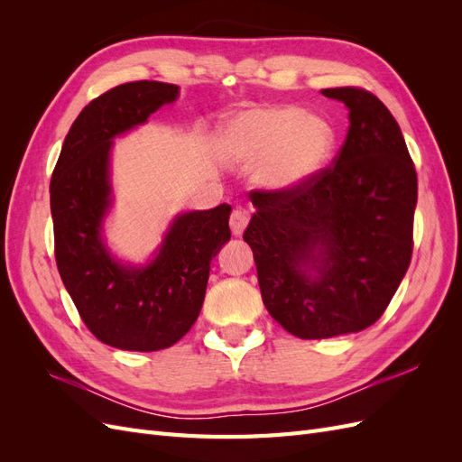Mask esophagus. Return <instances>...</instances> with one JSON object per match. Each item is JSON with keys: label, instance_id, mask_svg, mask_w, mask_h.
<instances>
[{"label": "esophagus", "instance_id": "1", "mask_svg": "<svg viewBox=\"0 0 462 462\" xmlns=\"http://www.w3.org/2000/svg\"><path fill=\"white\" fill-rule=\"evenodd\" d=\"M229 226H231V233L235 236L243 235V231L248 226V214L245 212V209H233V214L229 217Z\"/></svg>", "mask_w": 462, "mask_h": 462}]
</instances>
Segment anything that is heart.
I'll return each mask as SVG.
<instances>
[{
	"mask_svg": "<svg viewBox=\"0 0 462 462\" xmlns=\"http://www.w3.org/2000/svg\"><path fill=\"white\" fill-rule=\"evenodd\" d=\"M335 146V131L319 116L297 106H262L221 123V156L255 165L254 180L265 190H295L316 175Z\"/></svg>",
	"mask_w": 462,
	"mask_h": 462,
	"instance_id": "heart-1",
	"label": "heart"
}]
</instances>
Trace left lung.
Returning a JSON list of instances; mask_svg holds the SVG:
<instances>
[{"label": "left lung", "mask_w": 462, "mask_h": 462, "mask_svg": "<svg viewBox=\"0 0 462 462\" xmlns=\"http://www.w3.org/2000/svg\"><path fill=\"white\" fill-rule=\"evenodd\" d=\"M348 109L333 165L295 190H253L243 239L254 253L262 300L300 339L370 328L412 256L418 180L399 123L374 94L326 88Z\"/></svg>", "instance_id": "obj_1"}]
</instances>
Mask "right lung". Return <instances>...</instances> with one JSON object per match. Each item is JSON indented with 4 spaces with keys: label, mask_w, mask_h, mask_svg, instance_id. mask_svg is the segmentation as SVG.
Here are the masks:
<instances>
[{
    "label": "right lung",
    "mask_w": 462,
    "mask_h": 462,
    "mask_svg": "<svg viewBox=\"0 0 462 462\" xmlns=\"http://www.w3.org/2000/svg\"><path fill=\"white\" fill-rule=\"evenodd\" d=\"M179 87L136 80L97 96L69 129L50 183L55 262L63 285L96 339L121 351L175 345L197 321L209 263L231 239V206L179 214L146 263L109 253L104 219L114 204V138L177 100Z\"/></svg>",
    "instance_id": "right-lung-1"
}]
</instances>
